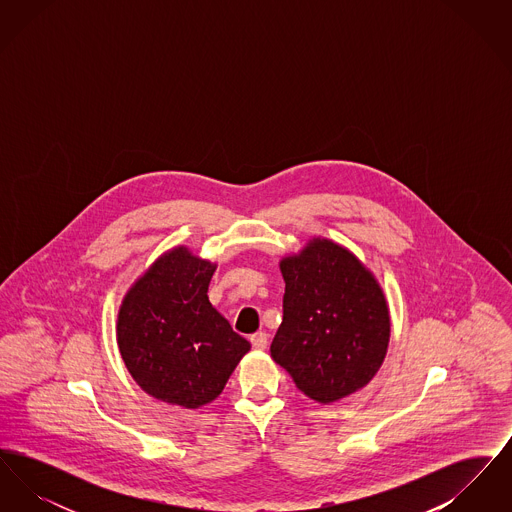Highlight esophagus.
I'll list each match as a JSON object with an SVG mask.
<instances>
[{
    "mask_svg": "<svg viewBox=\"0 0 512 512\" xmlns=\"http://www.w3.org/2000/svg\"><path fill=\"white\" fill-rule=\"evenodd\" d=\"M249 340L255 349H267L268 336L265 332H255Z\"/></svg>",
    "mask_w": 512,
    "mask_h": 512,
    "instance_id": "1",
    "label": "esophagus"
}]
</instances>
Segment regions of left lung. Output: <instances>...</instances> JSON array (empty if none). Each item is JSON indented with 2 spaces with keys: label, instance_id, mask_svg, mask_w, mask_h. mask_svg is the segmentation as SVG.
<instances>
[{
  "label": "left lung",
  "instance_id": "8db88e82",
  "mask_svg": "<svg viewBox=\"0 0 512 512\" xmlns=\"http://www.w3.org/2000/svg\"><path fill=\"white\" fill-rule=\"evenodd\" d=\"M284 318L270 357L317 403L365 388L384 363L390 309L372 272L345 247L313 238L284 257Z\"/></svg>",
  "mask_w": 512,
  "mask_h": 512
}]
</instances>
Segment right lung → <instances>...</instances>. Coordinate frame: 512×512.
I'll return each mask as SVG.
<instances>
[{
    "instance_id": "add662e5",
    "label": "right lung",
    "mask_w": 512,
    "mask_h": 512,
    "mask_svg": "<svg viewBox=\"0 0 512 512\" xmlns=\"http://www.w3.org/2000/svg\"><path fill=\"white\" fill-rule=\"evenodd\" d=\"M217 265L174 247L122 299L117 343L136 384L151 397L199 409L217 399L251 349L211 305Z\"/></svg>"
}]
</instances>
